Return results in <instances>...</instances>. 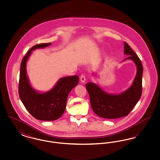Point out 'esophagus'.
Listing matches in <instances>:
<instances>
[{
	"mask_svg": "<svg viewBox=\"0 0 160 160\" xmlns=\"http://www.w3.org/2000/svg\"><path fill=\"white\" fill-rule=\"evenodd\" d=\"M80 80L82 83H84L86 80V77L83 74H82L80 76Z\"/></svg>",
	"mask_w": 160,
	"mask_h": 160,
	"instance_id": "1",
	"label": "esophagus"
}]
</instances>
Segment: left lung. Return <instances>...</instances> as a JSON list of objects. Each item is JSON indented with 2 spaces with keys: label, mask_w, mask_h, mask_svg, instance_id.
<instances>
[{
  "label": "left lung",
  "mask_w": 160,
  "mask_h": 160,
  "mask_svg": "<svg viewBox=\"0 0 160 160\" xmlns=\"http://www.w3.org/2000/svg\"><path fill=\"white\" fill-rule=\"evenodd\" d=\"M124 53L129 55L126 59L134 61L137 68V74L133 84L127 91L119 95H111L103 91L95 84L88 83L86 84L92 108L101 118L116 119L127 116L141 97L143 71L142 62L137 54L125 42Z\"/></svg>",
  "instance_id": "left-lung-1"
}]
</instances>
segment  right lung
Instances as JSON below:
<instances>
[{
    "label": "right lung",
    "instance_id": "add662e5",
    "mask_svg": "<svg viewBox=\"0 0 160 160\" xmlns=\"http://www.w3.org/2000/svg\"><path fill=\"white\" fill-rule=\"evenodd\" d=\"M51 43L38 44L33 46L24 56L21 63L18 83V94L29 113L40 121H55L64 113L69 93L78 83V77L61 78L50 91L39 93L31 87L26 76V62L32 50L44 48Z\"/></svg>",
    "mask_w": 160,
    "mask_h": 160
}]
</instances>
